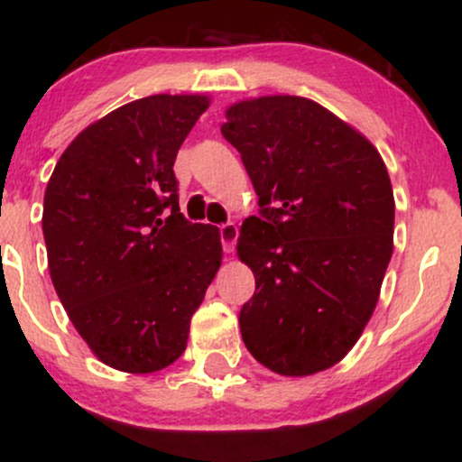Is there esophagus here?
Returning <instances> with one entry per match:
<instances>
[{
	"instance_id": "34e87169",
	"label": "esophagus",
	"mask_w": 462,
	"mask_h": 462,
	"mask_svg": "<svg viewBox=\"0 0 462 462\" xmlns=\"http://www.w3.org/2000/svg\"><path fill=\"white\" fill-rule=\"evenodd\" d=\"M219 236H221V245H224V252H235L236 238H238V227L236 224H224L219 227Z\"/></svg>"
}]
</instances>
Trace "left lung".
<instances>
[{
	"label": "left lung",
	"instance_id": "8db88e82",
	"mask_svg": "<svg viewBox=\"0 0 462 462\" xmlns=\"http://www.w3.org/2000/svg\"><path fill=\"white\" fill-rule=\"evenodd\" d=\"M226 119L221 134L261 206L236 243L256 278L238 315L243 341L275 374L312 375L346 356L378 304L393 254L389 171L358 130L312 99H243Z\"/></svg>",
	"mask_w": 462,
	"mask_h": 462
}]
</instances>
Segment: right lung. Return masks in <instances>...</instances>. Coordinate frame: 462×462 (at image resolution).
<instances>
[{
	"label": "right lung",
	"mask_w": 462,
	"mask_h": 462,
	"mask_svg": "<svg viewBox=\"0 0 462 462\" xmlns=\"http://www.w3.org/2000/svg\"><path fill=\"white\" fill-rule=\"evenodd\" d=\"M206 95H150L84 128L45 189L43 236L69 319L108 367L153 374L182 356L221 264L219 227L180 213L178 150Z\"/></svg>",
	"instance_id": "right-lung-1"
}]
</instances>
